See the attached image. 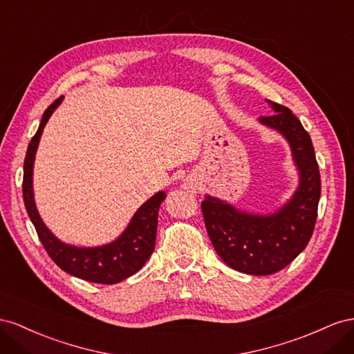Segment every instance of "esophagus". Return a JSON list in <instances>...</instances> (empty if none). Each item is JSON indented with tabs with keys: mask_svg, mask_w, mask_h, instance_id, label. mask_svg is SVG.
Returning a JSON list of instances; mask_svg holds the SVG:
<instances>
[{
	"mask_svg": "<svg viewBox=\"0 0 354 354\" xmlns=\"http://www.w3.org/2000/svg\"><path fill=\"white\" fill-rule=\"evenodd\" d=\"M185 188H193V187H189V185H187V187H185Z\"/></svg>",
	"mask_w": 354,
	"mask_h": 354,
	"instance_id": "1",
	"label": "esophagus"
}]
</instances>
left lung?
<instances>
[{
	"instance_id": "obj_1",
	"label": "left lung",
	"mask_w": 354,
	"mask_h": 354,
	"mask_svg": "<svg viewBox=\"0 0 354 354\" xmlns=\"http://www.w3.org/2000/svg\"><path fill=\"white\" fill-rule=\"evenodd\" d=\"M274 114L259 123L277 130L289 142L299 171V185L274 214H246L219 198L201 201L209 239L228 267L255 276L285 268L308 245L317 219L320 174L307 130L290 109L267 100Z\"/></svg>"
}]
</instances>
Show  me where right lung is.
<instances>
[{"label": "right lung", "instance_id": "right-lung-1", "mask_svg": "<svg viewBox=\"0 0 354 354\" xmlns=\"http://www.w3.org/2000/svg\"><path fill=\"white\" fill-rule=\"evenodd\" d=\"M62 102V97L56 99L43 114L41 123L37 133L28 145L25 163H24V201L29 219L37 230L38 239L41 240L48 257L55 264L69 272L71 276L83 279L100 285H114L135 274L142 268L156 248L157 234V216L161 201L166 198L165 191H158L140 206L127 228L121 236L108 245L97 248H77L60 241L52 234L43 219L39 218L34 201L32 189V169L35 153L43 129L53 111Z\"/></svg>", "mask_w": 354, "mask_h": 354}]
</instances>
